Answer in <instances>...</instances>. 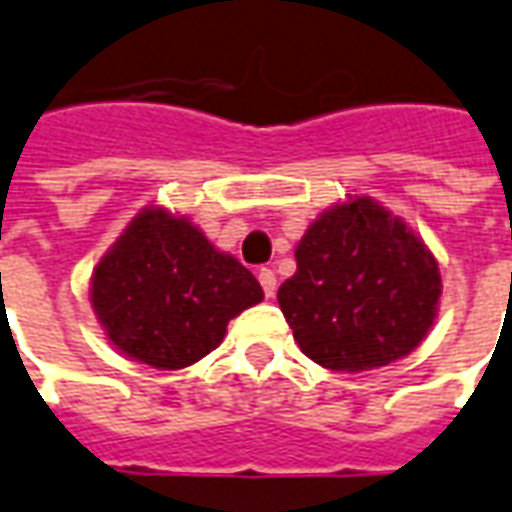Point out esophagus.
<instances>
[{
    "mask_svg": "<svg viewBox=\"0 0 512 512\" xmlns=\"http://www.w3.org/2000/svg\"><path fill=\"white\" fill-rule=\"evenodd\" d=\"M259 284H262L264 295L273 297L275 295V273L273 270H267V267H264V270H259Z\"/></svg>",
    "mask_w": 512,
    "mask_h": 512,
    "instance_id": "obj_1",
    "label": "esophagus"
}]
</instances>
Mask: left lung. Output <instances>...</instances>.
<instances>
[{
    "instance_id": "obj_1",
    "label": "left lung",
    "mask_w": 512,
    "mask_h": 512,
    "mask_svg": "<svg viewBox=\"0 0 512 512\" xmlns=\"http://www.w3.org/2000/svg\"><path fill=\"white\" fill-rule=\"evenodd\" d=\"M278 303L297 347L333 372L378 369L419 347L441 297L436 256L378 201L322 212L295 248Z\"/></svg>"
}]
</instances>
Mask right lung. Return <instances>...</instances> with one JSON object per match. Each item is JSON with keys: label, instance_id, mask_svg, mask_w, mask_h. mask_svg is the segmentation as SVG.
<instances>
[{"label": "right lung", "instance_id": "obj_1", "mask_svg": "<svg viewBox=\"0 0 512 512\" xmlns=\"http://www.w3.org/2000/svg\"><path fill=\"white\" fill-rule=\"evenodd\" d=\"M90 300L123 355L184 369L212 353L228 320L262 303L264 292L187 217L146 206L96 264Z\"/></svg>", "mask_w": 512, "mask_h": 512}]
</instances>
